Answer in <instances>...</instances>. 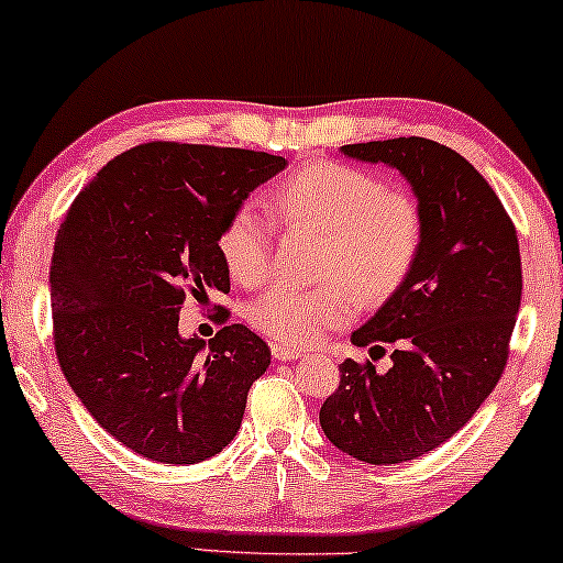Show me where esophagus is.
I'll return each mask as SVG.
<instances>
[{
	"label": "esophagus",
	"mask_w": 563,
	"mask_h": 563,
	"mask_svg": "<svg viewBox=\"0 0 563 563\" xmlns=\"http://www.w3.org/2000/svg\"><path fill=\"white\" fill-rule=\"evenodd\" d=\"M272 356L276 361H291V358H299L305 356L302 349H291V345H284V343H272Z\"/></svg>",
	"instance_id": "obj_1"
}]
</instances>
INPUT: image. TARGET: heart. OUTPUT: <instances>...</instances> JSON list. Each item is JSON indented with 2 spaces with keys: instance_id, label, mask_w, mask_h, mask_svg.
<instances>
[{
  "instance_id": "b5f03b06",
  "label": "heart",
  "mask_w": 563,
  "mask_h": 563,
  "mask_svg": "<svg viewBox=\"0 0 563 563\" xmlns=\"http://www.w3.org/2000/svg\"><path fill=\"white\" fill-rule=\"evenodd\" d=\"M268 212L284 230L320 235L314 274L325 279L314 287L282 284L251 305V325L282 343L320 341L353 318L356 299L387 302L410 279L426 243L418 199L335 161H310L276 181ZM272 245L274 225L251 205L235 207L218 235L220 256L243 287L268 279Z\"/></svg>"
}]
</instances>
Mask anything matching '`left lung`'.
Returning a JSON list of instances; mask_svg holds the SVG:
<instances>
[{
  "label": "left lung",
  "mask_w": 563,
  "mask_h": 563,
  "mask_svg": "<svg viewBox=\"0 0 563 563\" xmlns=\"http://www.w3.org/2000/svg\"><path fill=\"white\" fill-rule=\"evenodd\" d=\"M341 151L412 184L426 243L402 289L351 335L358 349L395 345L391 366L376 374L368 358H345L320 426L353 459L402 464L459 433L497 387L522 297L518 233L487 179L449 145L391 137Z\"/></svg>",
  "instance_id": "left-lung-1"
}]
</instances>
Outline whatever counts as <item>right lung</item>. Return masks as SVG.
I'll list each match as a JSON object with an SVG mask.
<instances>
[{
	"label": "right lung",
	"mask_w": 563,
	"mask_h": 563,
	"mask_svg": "<svg viewBox=\"0 0 563 563\" xmlns=\"http://www.w3.org/2000/svg\"><path fill=\"white\" fill-rule=\"evenodd\" d=\"M282 156L153 141L114 156L68 207L51 266L53 345L91 418L158 464L233 441L272 351L245 325L205 349L179 335L184 299L230 291L222 222ZM228 312L222 314V322Z\"/></svg>",
	"instance_id": "obj_1"
}]
</instances>
